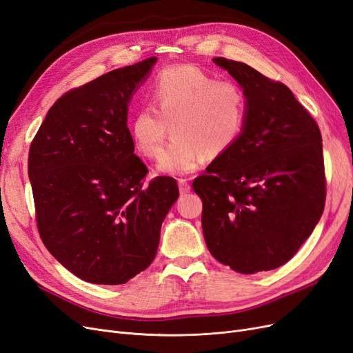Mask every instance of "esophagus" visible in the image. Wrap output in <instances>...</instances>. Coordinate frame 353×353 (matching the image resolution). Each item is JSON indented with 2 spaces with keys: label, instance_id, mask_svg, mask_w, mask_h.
Wrapping results in <instances>:
<instances>
[{
  "label": "esophagus",
  "instance_id": "esophagus-1",
  "mask_svg": "<svg viewBox=\"0 0 353 353\" xmlns=\"http://www.w3.org/2000/svg\"><path fill=\"white\" fill-rule=\"evenodd\" d=\"M179 190L180 194H186L190 190V185L186 179H179Z\"/></svg>",
  "mask_w": 353,
  "mask_h": 353
}]
</instances>
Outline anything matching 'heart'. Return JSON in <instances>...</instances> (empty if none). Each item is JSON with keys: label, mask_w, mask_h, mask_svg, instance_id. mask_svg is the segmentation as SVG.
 I'll return each instance as SVG.
<instances>
[{"label": "heart", "mask_w": 353, "mask_h": 353, "mask_svg": "<svg viewBox=\"0 0 353 353\" xmlns=\"http://www.w3.org/2000/svg\"><path fill=\"white\" fill-rule=\"evenodd\" d=\"M152 104H143L130 122L137 150L150 160L163 151L159 161L167 174H188L206 155L210 159L228 152L244 132L249 103L244 90L234 81H219L196 65H179L163 70L151 88Z\"/></svg>", "instance_id": "1"}]
</instances>
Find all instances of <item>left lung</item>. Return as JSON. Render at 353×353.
Segmentation results:
<instances>
[{
  "label": "left lung",
  "mask_w": 353,
  "mask_h": 353,
  "mask_svg": "<svg viewBox=\"0 0 353 353\" xmlns=\"http://www.w3.org/2000/svg\"><path fill=\"white\" fill-rule=\"evenodd\" d=\"M214 62L243 87L244 132L193 180L202 230L219 263L244 275L291 260L324 211L325 173L317 122L281 81L247 63Z\"/></svg>",
  "instance_id": "8db88e82"
}]
</instances>
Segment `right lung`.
Wrapping results in <instances>:
<instances>
[{
  "label": "right lung",
  "instance_id": "obj_1",
  "mask_svg": "<svg viewBox=\"0 0 353 353\" xmlns=\"http://www.w3.org/2000/svg\"><path fill=\"white\" fill-rule=\"evenodd\" d=\"M155 57L71 88L52 106L29 150L39 236L83 281L121 285L157 254L177 181L134 154L128 103Z\"/></svg>",
  "mask_w": 353,
  "mask_h": 353
}]
</instances>
